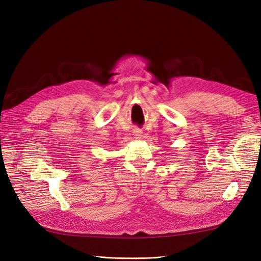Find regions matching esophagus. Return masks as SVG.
Masks as SVG:
<instances>
[{"mask_svg": "<svg viewBox=\"0 0 261 261\" xmlns=\"http://www.w3.org/2000/svg\"><path fill=\"white\" fill-rule=\"evenodd\" d=\"M132 135H134V137L137 138V139H140V138L143 136L142 131L140 129H135L134 132H132Z\"/></svg>", "mask_w": 261, "mask_h": 261, "instance_id": "esophagus-1", "label": "esophagus"}]
</instances>
